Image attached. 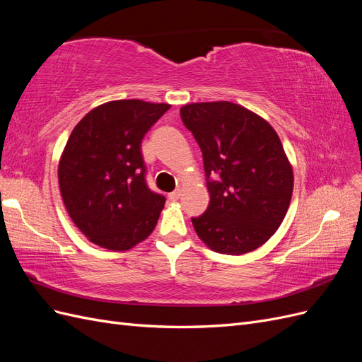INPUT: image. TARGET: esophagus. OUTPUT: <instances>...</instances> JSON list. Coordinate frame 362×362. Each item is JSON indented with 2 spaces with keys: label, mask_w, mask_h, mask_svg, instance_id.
Wrapping results in <instances>:
<instances>
[{
  "label": "esophagus",
  "mask_w": 362,
  "mask_h": 362,
  "mask_svg": "<svg viewBox=\"0 0 362 362\" xmlns=\"http://www.w3.org/2000/svg\"><path fill=\"white\" fill-rule=\"evenodd\" d=\"M180 196H181V192H180V190H175V192L169 193V199H170V201H178Z\"/></svg>",
  "instance_id": "obj_1"
}]
</instances>
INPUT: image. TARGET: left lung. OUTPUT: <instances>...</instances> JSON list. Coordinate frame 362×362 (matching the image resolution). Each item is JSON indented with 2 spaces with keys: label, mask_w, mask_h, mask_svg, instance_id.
Masks as SVG:
<instances>
[{
  "label": "left lung",
  "mask_w": 362,
  "mask_h": 362,
  "mask_svg": "<svg viewBox=\"0 0 362 362\" xmlns=\"http://www.w3.org/2000/svg\"><path fill=\"white\" fill-rule=\"evenodd\" d=\"M181 119L204 157L210 204L192 218L214 252L243 255L276 233L293 194V168L279 136L257 113L229 103L182 105Z\"/></svg>",
  "instance_id": "left-lung-1"
}]
</instances>
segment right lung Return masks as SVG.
I'll return each mask as SVG.
<instances>
[{
  "label": "right lung",
  "mask_w": 362,
  "mask_h": 362,
  "mask_svg": "<svg viewBox=\"0 0 362 362\" xmlns=\"http://www.w3.org/2000/svg\"><path fill=\"white\" fill-rule=\"evenodd\" d=\"M169 104L117 100L75 125L59 161V185L72 222L93 245L128 250L151 235L164 196L145 181L140 144Z\"/></svg>",
  "instance_id": "obj_1"
}]
</instances>
